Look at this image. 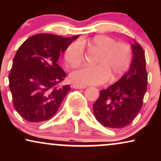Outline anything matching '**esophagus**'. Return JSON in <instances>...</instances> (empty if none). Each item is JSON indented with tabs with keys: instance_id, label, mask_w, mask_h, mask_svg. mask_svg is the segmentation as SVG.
<instances>
[{
	"instance_id": "obj_1",
	"label": "esophagus",
	"mask_w": 161,
	"mask_h": 161,
	"mask_svg": "<svg viewBox=\"0 0 161 161\" xmlns=\"http://www.w3.org/2000/svg\"><path fill=\"white\" fill-rule=\"evenodd\" d=\"M73 88H76V89H85L86 88L85 86H79V85H73Z\"/></svg>"
}]
</instances>
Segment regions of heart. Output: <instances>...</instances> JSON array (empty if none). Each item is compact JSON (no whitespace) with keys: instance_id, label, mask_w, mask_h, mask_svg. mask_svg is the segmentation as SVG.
Masks as SVG:
<instances>
[{"instance_id":"1","label":"heart","mask_w":161,"mask_h":161,"mask_svg":"<svg viewBox=\"0 0 161 161\" xmlns=\"http://www.w3.org/2000/svg\"><path fill=\"white\" fill-rule=\"evenodd\" d=\"M86 47L89 51L99 52L95 66H83L70 75V79L79 86L101 85L110 79L114 82L125 74L132 60V50L128 45L117 43L107 36H97L89 39L75 42L68 46L64 59L68 66L75 68L84 62Z\"/></svg>"}]
</instances>
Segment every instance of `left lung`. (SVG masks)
<instances>
[{
  "instance_id": "left-lung-1",
  "label": "left lung",
  "mask_w": 161,
  "mask_h": 161,
  "mask_svg": "<svg viewBox=\"0 0 161 161\" xmlns=\"http://www.w3.org/2000/svg\"><path fill=\"white\" fill-rule=\"evenodd\" d=\"M132 47L133 58L129 71L118 82L100 91L99 97L93 104L96 119L105 127L126 126L142 107L147 84L145 52L137 42Z\"/></svg>"
}]
</instances>
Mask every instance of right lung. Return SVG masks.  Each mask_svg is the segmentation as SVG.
Instances as JSON below:
<instances>
[{"mask_svg":"<svg viewBox=\"0 0 161 161\" xmlns=\"http://www.w3.org/2000/svg\"><path fill=\"white\" fill-rule=\"evenodd\" d=\"M78 37L42 33L31 36L17 50L9 86L14 108L25 120H48L57 113L70 90L69 85L60 86L66 75L57 60Z\"/></svg>","mask_w":161,"mask_h":161,"instance_id":"obj_1","label":"right lung"}]
</instances>
